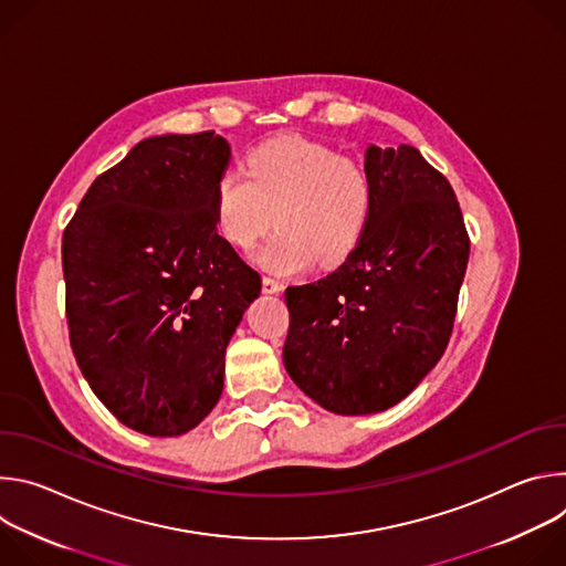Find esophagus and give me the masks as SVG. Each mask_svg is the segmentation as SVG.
<instances>
[{
  "label": "esophagus",
  "mask_w": 566,
  "mask_h": 566,
  "mask_svg": "<svg viewBox=\"0 0 566 566\" xmlns=\"http://www.w3.org/2000/svg\"><path fill=\"white\" fill-rule=\"evenodd\" d=\"M262 291H264V293H282V291H284V284H282L280 280L264 277V280H262Z\"/></svg>",
  "instance_id": "1"
}]
</instances>
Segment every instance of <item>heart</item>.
<instances>
[{
	"mask_svg": "<svg viewBox=\"0 0 566 566\" xmlns=\"http://www.w3.org/2000/svg\"><path fill=\"white\" fill-rule=\"evenodd\" d=\"M371 206L367 170L332 145L280 136L255 147L244 170H228L214 186L219 232L247 249L273 223L277 230L253 249L262 269L291 275L313 258L327 266L345 260Z\"/></svg>",
	"mask_w": 566,
	"mask_h": 566,
	"instance_id": "heart-1",
	"label": "heart"
}]
</instances>
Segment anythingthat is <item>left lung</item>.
Here are the masks:
<instances>
[{
	"label": "left lung",
	"mask_w": 566,
	"mask_h": 566,
	"mask_svg": "<svg viewBox=\"0 0 566 566\" xmlns=\"http://www.w3.org/2000/svg\"><path fill=\"white\" fill-rule=\"evenodd\" d=\"M371 206L356 249L327 277L289 286L284 367L334 415H376L443 356L470 239L448 179L412 145L365 151Z\"/></svg>",
	"instance_id": "8db88e82"
}]
</instances>
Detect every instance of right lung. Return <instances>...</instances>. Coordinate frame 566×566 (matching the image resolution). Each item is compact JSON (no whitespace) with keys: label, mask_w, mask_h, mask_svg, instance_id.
<instances>
[{"label":"right lung","mask_w":566,"mask_h":566,"mask_svg":"<svg viewBox=\"0 0 566 566\" xmlns=\"http://www.w3.org/2000/svg\"><path fill=\"white\" fill-rule=\"evenodd\" d=\"M230 145L214 132L140 140L62 234L75 363L127 428L179 437L223 391L226 347L262 280L217 232Z\"/></svg>","instance_id":"add662e5"}]
</instances>
